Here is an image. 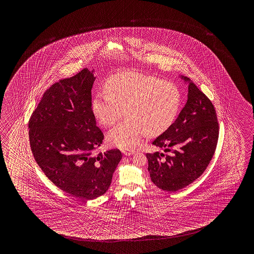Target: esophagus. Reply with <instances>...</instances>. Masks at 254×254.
Listing matches in <instances>:
<instances>
[{
  "mask_svg": "<svg viewBox=\"0 0 254 254\" xmlns=\"http://www.w3.org/2000/svg\"><path fill=\"white\" fill-rule=\"evenodd\" d=\"M122 152L126 155V156H129V155H131V154H133L134 153V151H131V150H123Z\"/></svg>",
  "mask_w": 254,
  "mask_h": 254,
  "instance_id": "1",
  "label": "esophagus"
}]
</instances>
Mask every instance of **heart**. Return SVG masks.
Wrapping results in <instances>:
<instances>
[{"label":"heart","mask_w":254,"mask_h":254,"mask_svg":"<svg viewBox=\"0 0 254 254\" xmlns=\"http://www.w3.org/2000/svg\"><path fill=\"white\" fill-rule=\"evenodd\" d=\"M181 107L178 88L171 82L137 72L114 76L106 84V92L93 98L92 113L100 125H115L124 111L127 119L111 129V145L131 150L141 144L147 133L158 135L173 125Z\"/></svg>","instance_id":"heart-1"}]
</instances>
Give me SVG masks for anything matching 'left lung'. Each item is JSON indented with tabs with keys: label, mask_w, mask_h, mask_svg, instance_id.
I'll list each match as a JSON object with an SVG mask.
<instances>
[{
	"label": "left lung",
	"mask_w": 254,
	"mask_h": 254,
	"mask_svg": "<svg viewBox=\"0 0 254 254\" xmlns=\"http://www.w3.org/2000/svg\"><path fill=\"white\" fill-rule=\"evenodd\" d=\"M188 92L178 118L152 141L170 153H146L151 182L167 191L183 189L204 173L219 138L217 114L211 100L192 81Z\"/></svg>",
	"instance_id": "8db88e82"
}]
</instances>
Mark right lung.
<instances>
[{"label":"right lung","instance_id":"add662e5","mask_svg":"<svg viewBox=\"0 0 254 254\" xmlns=\"http://www.w3.org/2000/svg\"><path fill=\"white\" fill-rule=\"evenodd\" d=\"M95 78L87 69L52 84L29 120L34 160L59 189L82 200L104 194L121 159L118 149L94 154L104 135L92 110Z\"/></svg>","mask_w":254,"mask_h":254}]
</instances>
